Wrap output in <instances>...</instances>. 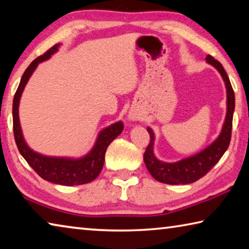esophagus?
<instances>
[{
    "instance_id": "obj_1",
    "label": "esophagus",
    "mask_w": 249,
    "mask_h": 249,
    "mask_svg": "<svg viewBox=\"0 0 249 249\" xmlns=\"http://www.w3.org/2000/svg\"><path fill=\"white\" fill-rule=\"evenodd\" d=\"M138 118H139V116L135 112V111H131L129 113V119L130 120H137Z\"/></svg>"
}]
</instances>
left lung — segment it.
Returning <instances> with one entry per match:
<instances>
[{"label": "left lung", "instance_id": "1", "mask_svg": "<svg viewBox=\"0 0 249 249\" xmlns=\"http://www.w3.org/2000/svg\"><path fill=\"white\" fill-rule=\"evenodd\" d=\"M206 61L210 66L216 68L223 78L227 92V112L225 118L223 128L217 139L210 143L207 148L201 150L196 155H193L187 158H183L176 162H164L159 160L154 154L155 133L151 128H147V131L150 135V143L148 144L146 152L143 155V160L150 175L156 180L168 183V185H187L197 181L198 179L208 173L215 164L219 161L225 151L227 150L231 142V128H232V116L235 110V94L232 90L231 81L221 66L220 62L213 58L212 55L206 56Z\"/></svg>", "mask_w": 249, "mask_h": 249}]
</instances>
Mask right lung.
<instances>
[{"label":"right lung","mask_w":249,"mask_h":249,"mask_svg":"<svg viewBox=\"0 0 249 249\" xmlns=\"http://www.w3.org/2000/svg\"><path fill=\"white\" fill-rule=\"evenodd\" d=\"M60 43L53 45L43 55L39 56L30 64L23 73L20 85L13 99V131L17 146L23 158L26 160L33 170L44 180L63 186L83 185L94 180L105 163L107 148L124 130V124L118 121L99 132L93 148L81 158H68V157H51L36 152L28 146L23 137L20 118H18V105L23 90L31 78L39 63L51 58L58 51Z\"/></svg>","instance_id":"obj_1"}]
</instances>
